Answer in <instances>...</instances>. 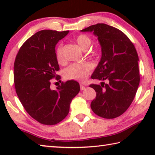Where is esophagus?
<instances>
[{"label": "esophagus", "mask_w": 155, "mask_h": 155, "mask_svg": "<svg viewBox=\"0 0 155 155\" xmlns=\"http://www.w3.org/2000/svg\"><path fill=\"white\" fill-rule=\"evenodd\" d=\"M80 87H81V90L82 91V90H84L85 89V87L84 85H80Z\"/></svg>", "instance_id": "obj_1"}]
</instances>
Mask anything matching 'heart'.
<instances>
[{
    "instance_id": "heart-1",
    "label": "heart",
    "mask_w": 155,
    "mask_h": 155,
    "mask_svg": "<svg viewBox=\"0 0 155 155\" xmlns=\"http://www.w3.org/2000/svg\"><path fill=\"white\" fill-rule=\"evenodd\" d=\"M76 42L80 48L86 51L90 48L91 44V40L90 37L86 35H79L76 38ZM55 56L57 61L62 63L64 61V57L62 54V44H59L55 49ZM92 64L90 62H85L83 64H74L70 65L65 69L64 76L67 79L84 81L87 78L92 70Z\"/></svg>"
}]
</instances>
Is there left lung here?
<instances>
[{"instance_id":"left-lung-1","label":"left lung","mask_w":155,"mask_h":155,"mask_svg":"<svg viewBox=\"0 0 155 155\" xmlns=\"http://www.w3.org/2000/svg\"><path fill=\"white\" fill-rule=\"evenodd\" d=\"M81 31L93 32L101 46V61L91 78L102 82L90 85L96 92L91 110L104 118L118 117L132 103L140 84L137 51L124 33L111 26L101 23Z\"/></svg>"}]
</instances>
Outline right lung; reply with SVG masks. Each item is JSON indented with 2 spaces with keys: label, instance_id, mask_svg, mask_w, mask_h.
I'll return each mask as SVG.
<instances>
[{
  "label": "right lung",
  "instance_id": "obj_1",
  "mask_svg": "<svg viewBox=\"0 0 155 155\" xmlns=\"http://www.w3.org/2000/svg\"><path fill=\"white\" fill-rule=\"evenodd\" d=\"M69 31L42 30L21 46L14 62V84L20 103L33 119L54 125L62 121L70 111L72 100L80 91L79 83L70 80L51 90L52 78L60 77L55 46Z\"/></svg>",
  "mask_w": 155,
  "mask_h": 155
}]
</instances>
